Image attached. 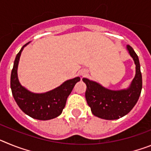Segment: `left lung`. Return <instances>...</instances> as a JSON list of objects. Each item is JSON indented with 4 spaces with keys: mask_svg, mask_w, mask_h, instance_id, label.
Here are the masks:
<instances>
[{
    "mask_svg": "<svg viewBox=\"0 0 151 151\" xmlns=\"http://www.w3.org/2000/svg\"><path fill=\"white\" fill-rule=\"evenodd\" d=\"M131 57L136 66V74L130 87L125 90L112 91L88 78L82 81L86 84L85 98L92 113L107 120L117 119L132 110L140 97L142 88V76L138 55L130 45H127Z\"/></svg>",
    "mask_w": 151,
    "mask_h": 151,
    "instance_id": "obj_1",
    "label": "left lung"
}]
</instances>
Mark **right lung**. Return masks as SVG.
<instances>
[{"instance_id": "obj_1", "label": "right lung", "mask_w": 151, "mask_h": 151, "mask_svg": "<svg viewBox=\"0 0 151 151\" xmlns=\"http://www.w3.org/2000/svg\"><path fill=\"white\" fill-rule=\"evenodd\" d=\"M24 45L16 57L10 77V87L14 100L19 107L32 118L39 120H48L62 113L66 106L68 96L75 85L80 81L79 77L67 80L60 86L44 94H35L26 90L19 82L17 67Z\"/></svg>"}]
</instances>
